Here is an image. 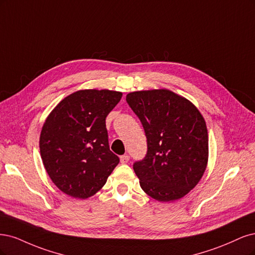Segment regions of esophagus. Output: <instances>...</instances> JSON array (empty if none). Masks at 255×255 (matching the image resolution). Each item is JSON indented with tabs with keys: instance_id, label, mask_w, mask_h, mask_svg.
I'll return each instance as SVG.
<instances>
[{
	"instance_id": "obj_1",
	"label": "esophagus",
	"mask_w": 255,
	"mask_h": 255,
	"mask_svg": "<svg viewBox=\"0 0 255 255\" xmlns=\"http://www.w3.org/2000/svg\"><path fill=\"white\" fill-rule=\"evenodd\" d=\"M129 159H130V157H129L128 154H124V155H122V157H121V163H123V164L128 163Z\"/></svg>"
}]
</instances>
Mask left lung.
Instances as JSON below:
<instances>
[{
  "label": "left lung",
  "instance_id": "left-lung-1",
  "mask_svg": "<svg viewBox=\"0 0 255 255\" xmlns=\"http://www.w3.org/2000/svg\"><path fill=\"white\" fill-rule=\"evenodd\" d=\"M126 101L147 138L145 158L133 164L142 190L158 201L182 198L207 168L209 137L201 113L165 89L131 92Z\"/></svg>",
  "mask_w": 255,
  "mask_h": 255
}]
</instances>
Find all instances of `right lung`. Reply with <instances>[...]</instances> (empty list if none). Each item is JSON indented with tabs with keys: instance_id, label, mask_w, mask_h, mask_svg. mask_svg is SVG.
Masks as SVG:
<instances>
[{
	"instance_id": "right-lung-1",
	"label": "right lung",
	"mask_w": 255,
	"mask_h": 255,
	"mask_svg": "<svg viewBox=\"0 0 255 255\" xmlns=\"http://www.w3.org/2000/svg\"><path fill=\"white\" fill-rule=\"evenodd\" d=\"M122 95L110 90H80L47 117L40 134V153L48 176L64 194L89 198L119 164L109 147L106 118Z\"/></svg>"
}]
</instances>
